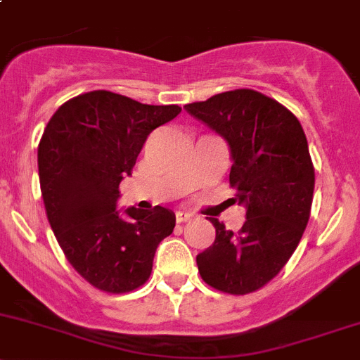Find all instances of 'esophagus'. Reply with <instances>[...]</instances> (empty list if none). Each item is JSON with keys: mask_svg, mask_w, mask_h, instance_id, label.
<instances>
[{"mask_svg": "<svg viewBox=\"0 0 360 360\" xmlns=\"http://www.w3.org/2000/svg\"><path fill=\"white\" fill-rule=\"evenodd\" d=\"M191 218H193V214H191V212H186V211H177L176 212V221L177 223H186V221H190Z\"/></svg>", "mask_w": 360, "mask_h": 360, "instance_id": "obj_1", "label": "esophagus"}]
</instances>
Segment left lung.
<instances>
[{
  "label": "left lung",
  "instance_id": "1",
  "mask_svg": "<svg viewBox=\"0 0 360 360\" xmlns=\"http://www.w3.org/2000/svg\"><path fill=\"white\" fill-rule=\"evenodd\" d=\"M230 148V186L246 207L239 232L211 218L216 239L197 255L209 287L246 295L273 280L297 248L311 212L315 167L297 117L253 89L184 105Z\"/></svg>",
  "mask_w": 360,
  "mask_h": 360
}]
</instances>
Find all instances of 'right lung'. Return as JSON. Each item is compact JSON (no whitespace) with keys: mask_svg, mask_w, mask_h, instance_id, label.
<instances>
[{"mask_svg":"<svg viewBox=\"0 0 360 360\" xmlns=\"http://www.w3.org/2000/svg\"><path fill=\"white\" fill-rule=\"evenodd\" d=\"M181 112L117 93L89 91L63 103L38 144V176L49 223L77 273L107 294L142 287L176 216L165 207L116 209L146 139Z\"/></svg>","mask_w":360,"mask_h":360,"instance_id":"right-lung-1","label":"right lung"}]
</instances>
